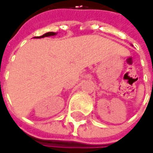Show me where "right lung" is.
I'll return each instance as SVG.
<instances>
[{"label":"right lung","instance_id":"right-lung-1","mask_svg":"<svg viewBox=\"0 0 153 153\" xmlns=\"http://www.w3.org/2000/svg\"><path fill=\"white\" fill-rule=\"evenodd\" d=\"M57 33L55 32H48V33H45L44 35H42V36H36V37H34V38H43V37H47V36H55Z\"/></svg>","mask_w":153,"mask_h":153}]
</instances>
